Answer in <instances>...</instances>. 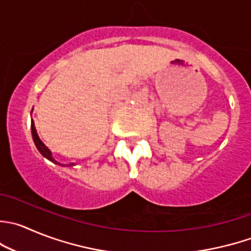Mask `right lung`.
Listing matches in <instances>:
<instances>
[{"label":"right lung","mask_w":251,"mask_h":251,"mask_svg":"<svg viewBox=\"0 0 251 251\" xmlns=\"http://www.w3.org/2000/svg\"><path fill=\"white\" fill-rule=\"evenodd\" d=\"M31 111H33V110H31ZM31 135H33V140H34V143H35L36 148H38L39 152H40L41 154H43V157H45L46 159H49V160H50V162L55 163V164H60V163L56 162V160L53 159L52 153H51V151L49 150V148L46 147L45 145H44L43 141H41L40 138H39L38 133H36V128H35V126H34L33 119H31ZM69 165H75V164H74V163H71V164H69Z\"/></svg>","instance_id":"obj_1"}]
</instances>
